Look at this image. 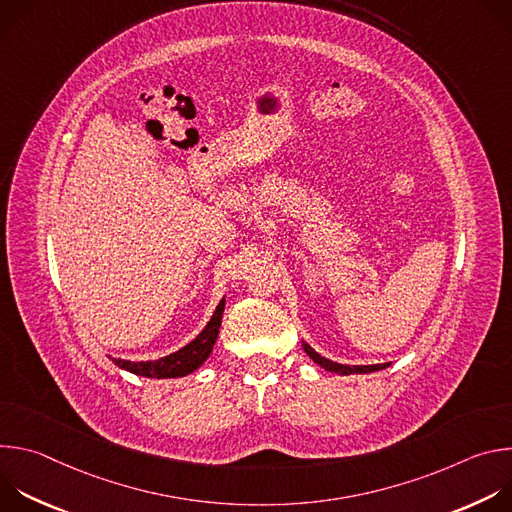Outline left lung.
<instances>
[{"label":"left lung","instance_id":"obj_1","mask_svg":"<svg viewBox=\"0 0 512 512\" xmlns=\"http://www.w3.org/2000/svg\"><path fill=\"white\" fill-rule=\"evenodd\" d=\"M304 350H306V354H308L314 362H318V364H320L322 369H326V371H330V373H338V375L375 373V371H381V369H387V367H389L387 362H385V364H369V367H350V364H338V362H332V360H328V358L320 356V354H318L312 346H308V344H304Z\"/></svg>","mask_w":512,"mask_h":512}]
</instances>
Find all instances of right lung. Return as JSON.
<instances>
[{"instance_id":"add662e5","label":"right lung","mask_w":512,"mask_h":512,"mask_svg":"<svg viewBox=\"0 0 512 512\" xmlns=\"http://www.w3.org/2000/svg\"><path fill=\"white\" fill-rule=\"evenodd\" d=\"M223 310H225V300H221V304L216 306L206 328L178 352H172L164 358L148 360V362H131V360H121V358H113V362L119 369H125L139 377H156V379L186 377L188 373L196 371L200 364L208 358V354L212 352V346L218 336V328H221Z\"/></svg>"}]
</instances>
